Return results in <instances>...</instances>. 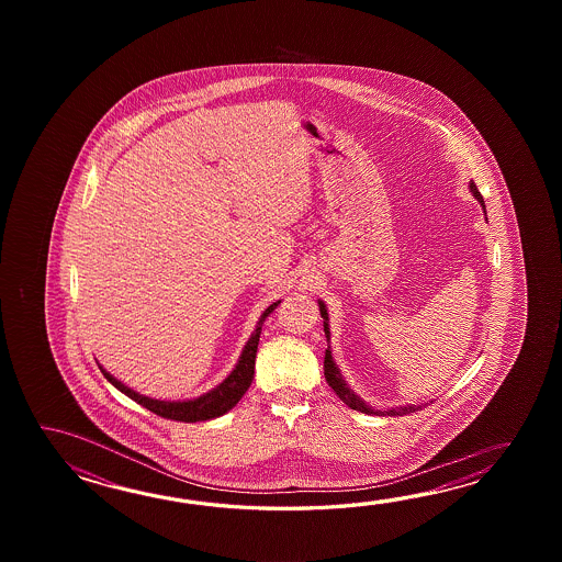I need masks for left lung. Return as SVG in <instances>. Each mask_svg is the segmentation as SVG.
<instances>
[{
    "mask_svg": "<svg viewBox=\"0 0 562 562\" xmlns=\"http://www.w3.org/2000/svg\"><path fill=\"white\" fill-rule=\"evenodd\" d=\"M470 192L476 196L477 203H484L482 194L477 192L476 184H474L472 180H470ZM482 206H484V204H482ZM484 213H486V209H484ZM319 311H322L323 317V331H325V337H327V341H329V334H331V331H329V315H327V307H325L323 301H319ZM323 373H325V380H327L329 387L337 394V397H339L347 407L358 409L361 414H368V416H406V414H414V412L422 409V406H400L392 407V409H375V407H371L370 404H366V402L347 385L344 375H341V371L335 366L334 356H331L329 346L325 349Z\"/></svg>",
    "mask_w": 562,
    "mask_h": 562,
    "instance_id": "left-lung-1",
    "label": "left lung"
}]
</instances>
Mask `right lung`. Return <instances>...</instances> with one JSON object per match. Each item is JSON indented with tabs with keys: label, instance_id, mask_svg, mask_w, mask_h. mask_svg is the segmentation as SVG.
I'll return each instance as SVG.
<instances>
[{
	"label": "right lung",
	"instance_id": "1",
	"mask_svg": "<svg viewBox=\"0 0 562 562\" xmlns=\"http://www.w3.org/2000/svg\"><path fill=\"white\" fill-rule=\"evenodd\" d=\"M281 301H276L273 305H269L263 311L261 319L257 322V327L252 331L247 346L243 347L239 361L235 366V370L228 373L225 382L218 383L211 392L199 395L194 400H184V402H165V400H153L148 395H140L138 392L131 390L128 385L119 382L114 375H110L102 366L100 371L104 373L108 382L112 383L122 394L128 395L136 404L150 409L156 416L167 419H177V422H204V419L218 418L223 414H227L228 409L239 404L240 397L249 390L255 375V358H257V346H259V337H261V327L263 322L277 310Z\"/></svg>",
	"mask_w": 562,
	"mask_h": 562
}]
</instances>
